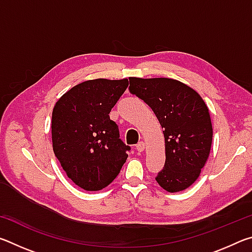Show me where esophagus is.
I'll list each match as a JSON object with an SVG mask.
<instances>
[{
  "instance_id": "1",
  "label": "esophagus",
  "mask_w": 252,
  "mask_h": 252,
  "mask_svg": "<svg viewBox=\"0 0 252 252\" xmlns=\"http://www.w3.org/2000/svg\"><path fill=\"white\" fill-rule=\"evenodd\" d=\"M144 148H146V144H144V142H139L138 144L135 146V149L138 150V152H142L144 150Z\"/></svg>"
}]
</instances>
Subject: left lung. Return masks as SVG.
I'll list each match as a JSON object with an SVG mask.
<instances>
[{
    "instance_id": "8db88e82",
    "label": "left lung",
    "mask_w": 252,
    "mask_h": 252,
    "mask_svg": "<svg viewBox=\"0 0 252 252\" xmlns=\"http://www.w3.org/2000/svg\"><path fill=\"white\" fill-rule=\"evenodd\" d=\"M130 91L156 113L163 129L164 167L156 180L169 192H179L197 180L212 142V126L206 103L180 81L130 78Z\"/></svg>"
}]
</instances>
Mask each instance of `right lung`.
<instances>
[{"instance_id": "add662e5", "label": "right lung", "mask_w": 252, "mask_h": 252, "mask_svg": "<svg viewBox=\"0 0 252 252\" xmlns=\"http://www.w3.org/2000/svg\"><path fill=\"white\" fill-rule=\"evenodd\" d=\"M127 85V79L85 81L55 103L51 126L54 155L66 176L87 191L109 186L131 150L109 116Z\"/></svg>"}]
</instances>
